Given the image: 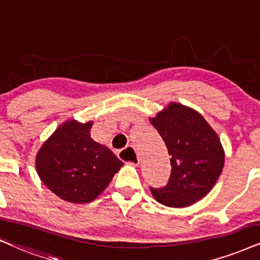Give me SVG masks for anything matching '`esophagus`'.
Listing matches in <instances>:
<instances>
[{
    "mask_svg": "<svg viewBox=\"0 0 260 260\" xmlns=\"http://www.w3.org/2000/svg\"><path fill=\"white\" fill-rule=\"evenodd\" d=\"M119 157L124 162L131 164V166H138L139 164V157L136 149L133 146H127L119 152Z\"/></svg>",
    "mask_w": 260,
    "mask_h": 260,
    "instance_id": "1",
    "label": "esophagus"
}]
</instances>
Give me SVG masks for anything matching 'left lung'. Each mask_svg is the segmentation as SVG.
<instances>
[{"instance_id": "obj_1", "label": "left lung", "mask_w": 260, "mask_h": 260, "mask_svg": "<svg viewBox=\"0 0 260 260\" xmlns=\"http://www.w3.org/2000/svg\"><path fill=\"white\" fill-rule=\"evenodd\" d=\"M172 158L167 186L150 187L157 202L170 208H186L204 198L221 175L224 150L217 133L198 111L172 102L151 117Z\"/></svg>"}]
</instances>
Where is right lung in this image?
Wrapping results in <instances>:
<instances>
[{
  "label": "right lung",
  "mask_w": 260,
  "mask_h": 260,
  "mask_svg": "<svg viewBox=\"0 0 260 260\" xmlns=\"http://www.w3.org/2000/svg\"><path fill=\"white\" fill-rule=\"evenodd\" d=\"M92 121H66L43 144L36 168L44 185L66 202L85 204L107 188L123 163L91 138Z\"/></svg>",
  "instance_id": "add662e5"
}]
</instances>
